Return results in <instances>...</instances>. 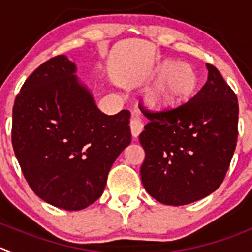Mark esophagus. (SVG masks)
<instances>
[{"label":"esophagus","mask_w":252,"mask_h":252,"mask_svg":"<svg viewBox=\"0 0 252 252\" xmlns=\"http://www.w3.org/2000/svg\"><path fill=\"white\" fill-rule=\"evenodd\" d=\"M130 131L133 138H138L139 134L143 131V124H141V122L139 119L135 118L130 122Z\"/></svg>","instance_id":"esophagus-1"}]
</instances>
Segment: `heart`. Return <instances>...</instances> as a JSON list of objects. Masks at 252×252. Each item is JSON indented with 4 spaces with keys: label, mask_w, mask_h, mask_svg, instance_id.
Masks as SVG:
<instances>
[{
    "label": "heart",
    "mask_w": 252,
    "mask_h": 252,
    "mask_svg": "<svg viewBox=\"0 0 252 252\" xmlns=\"http://www.w3.org/2000/svg\"><path fill=\"white\" fill-rule=\"evenodd\" d=\"M154 77L158 79L144 94L146 106L153 111H167L185 104L193 96L198 77L187 63L165 60L156 66Z\"/></svg>",
    "instance_id": "1"
}]
</instances>
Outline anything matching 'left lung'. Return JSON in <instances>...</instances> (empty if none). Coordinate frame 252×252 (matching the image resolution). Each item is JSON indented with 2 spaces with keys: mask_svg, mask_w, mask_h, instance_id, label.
I'll use <instances>...</instances> for the list:
<instances>
[{
  "mask_svg": "<svg viewBox=\"0 0 252 252\" xmlns=\"http://www.w3.org/2000/svg\"><path fill=\"white\" fill-rule=\"evenodd\" d=\"M208 79L192 99L172 111L150 113L139 135L145 151L141 182L166 206H185L221 185L238 139L236 94L207 64Z\"/></svg>",
  "mask_w": 252,
  "mask_h": 252,
  "instance_id": "left-lung-1",
  "label": "left lung"
}]
</instances>
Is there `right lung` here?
<instances>
[{"label":"right lung","mask_w":252,"mask_h":252,"mask_svg":"<svg viewBox=\"0 0 252 252\" xmlns=\"http://www.w3.org/2000/svg\"><path fill=\"white\" fill-rule=\"evenodd\" d=\"M76 71L66 55L41 64L12 114V144L27 182L65 211H81L102 196L112 165L131 141L130 113H102Z\"/></svg>","instance_id":"obj_1"}]
</instances>
